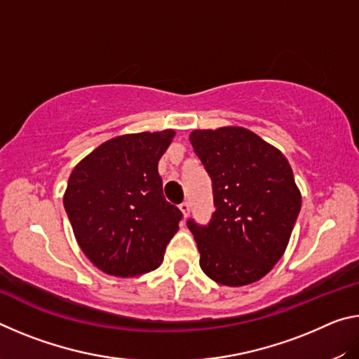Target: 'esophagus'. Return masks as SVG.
<instances>
[{
  "label": "esophagus",
  "instance_id": "obj_1",
  "mask_svg": "<svg viewBox=\"0 0 359 359\" xmlns=\"http://www.w3.org/2000/svg\"><path fill=\"white\" fill-rule=\"evenodd\" d=\"M179 209H180L182 214H184V218H187L188 214H190V203L184 201V203H182V204L179 205Z\"/></svg>",
  "mask_w": 359,
  "mask_h": 359
}]
</instances>
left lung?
I'll use <instances>...</instances> for the list:
<instances>
[{
    "label": "left lung",
    "instance_id": "8db88e82",
    "mask_svg": "<svg viewBox=\"0 0 359 359\" xmlns=\"http://www.w3.org/2000/svg\"><path fill=\"white\" fill-rule=\"evenodd\" d=\"M194 154L212 179L215 212L208 226L188 220L199 266L226 287L258 282L287 250L301 191L280 150L242 126L194 130Z\"/></svg>",
    "mask_w": 359,
    "mask_h": 359
}]
</instances>
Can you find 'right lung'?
Returning <instances> with one entry per match:
<instances>
[{
  "label": "right lung",
  "instance_id": "1",
  "mask_svg": "<svg viewBox=\"0 0 359 359\" xmlns=\"http://www.w3.org/2000/svg\"><path fill=\"white\" fill-rule=\"evenodd\" d=\"M174 130L109 139L72 169L63 204L76 241L115 277H136L163 263L182 212L163 194L158 161Z\"/></svg>",
  "mask_w": 359,
  "mask_h": 359
}]
</instances>
